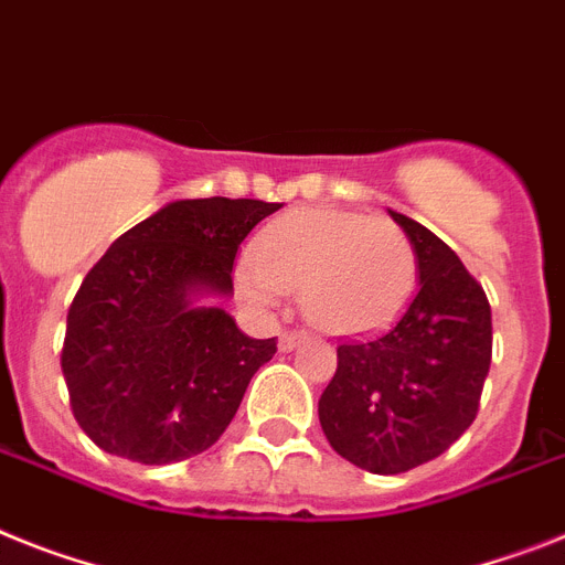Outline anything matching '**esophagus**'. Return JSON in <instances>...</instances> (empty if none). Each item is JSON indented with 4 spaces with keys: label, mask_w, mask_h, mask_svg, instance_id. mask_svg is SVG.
<instances>
[{
    "label": "esophagus",
    "mask_w": 565,
    "mask_h": 565,
    "mask_svg": "<svg viewBox=\"0 0 565 565\" xmlns=\"http://www.w3.org/2000/svg\"><path fill=\"white\" fill-rule=\"evenodd\" d=\"M301 341H305L301 333H281L278 335V350H281V353H290V350H296Z\"/></svg>",
    "instance_id": "esophagus-1"
}]
</instances>
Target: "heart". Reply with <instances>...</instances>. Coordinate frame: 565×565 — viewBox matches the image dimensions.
I'll return each instance as SVG.
<instances>
[{
    "label": "heart",
    "instance_id": "1",
    "mask_svg": "<svg viewBox=\"0 0 565 565\" xmlns=\"http://www.w3.org/2000/svg\"><path fill=\"white\" fill-rule=\"evenodd\" d=\"M419 258L405 232L385 217L307 206L260 232L255 253L241 255L235 284L246 305L273 310L301 290L312 324L353 335L391 324L407 307Z\"/></svg>",
    "mask_w": 565,
    "mask_h": 565
}]
</instances>
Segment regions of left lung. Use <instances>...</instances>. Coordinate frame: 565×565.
<instances>
[{
	"mask_svg": "<svg viewBox=\"0 0 565 565\" xmlns=\"http://www.w3.org/2000/svg\"><path fill=\"white\" fill-rule=\"evenodd\" d=\"M391 212L419 258V290L376 333L339 344L319 399L333 451L371 473H402L471 428L491 364V307L451 246Z\"/></svg>",
	"mask_w": 565,
	"mask_h": 565,
	"instance_id": "1",
	"label": "left lung"
}]
</instances>
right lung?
Masks as SVG:
<instances>
[{"mask_svg":"<svg viewBox=\"0 0 565 565\" xmlns=\"http://www.w3.org/2000/svg\"><path fill=\"white\" fill-rule=\"evenodd\" d=\"M281 203L194 198L131 226L85 275L68 310L71 411L114 457L169 466L206 451L275 355L210 298H232L238 246Z\"/></svg>","mask_w":565,"mask_h":565,"instance_id":"1","label":"right lung"}]
</instances>
